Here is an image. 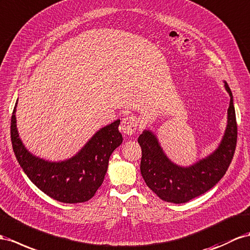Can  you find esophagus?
<instances>
[{
  "label": "esophagus",
  "instance_id": "esophagus-1",
  "mask_svg": "<svg viewBox=\"0 0 250 250\" xmlns=\"http://www.w3.org/2000/svg\"><path fill=\"white\" fill-rule=\"evenodd\" d=\"M137 120L133 116H125L121 121V131L125 135H132L137 130Z\"/></svg>",
  "mask_w": 250,
  "mask_h": 250
}]
</instances>
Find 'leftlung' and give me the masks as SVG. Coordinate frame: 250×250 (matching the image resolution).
Returning a JSON list of instances; mask_svg holds the SVG:
<instances>
[{"instance_id": "8db88e82", "label": "left lung", "mask_w": 250, "mask_h": 250, "mask_svg": "<svg viewBox=\"0 0 250 250\" xmlns=\"http://www.w3.org/2000/svg\"><path fill=\"white\" fill-rule=\"evenodd\" d=\"M224 87L230 96L227 111V125L217 148L209 155L190 166H180L166 154L156 134L146 129L138 137L143 156L140 172L144 180L154 193L163 201L182 204L207 192L221 181L232 161L236 135L233 96L228 83Z\"/></svg>"}]
</instances>
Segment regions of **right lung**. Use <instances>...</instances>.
Masks as SVG:
<instances>
[{"label": "right lung", "instance_id": "obj_1", "mask_svg": "<svg viewBox=\"0 0 250 250\" xmlns=\"http://www.w3.org/2000/svg\"><path fill=\"white\" fill-rule=\"evenodd\" d=\"M17 104L11 116V143L24 173L44 193L66 204L83 203L92 198L104 183L108 159L123 143L118 130L120 119L101 127L70 158L52 162L29 152L19 135Z\"/></svg>", "mask_w": 250, "mask_h": 250}]
</instances>
